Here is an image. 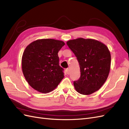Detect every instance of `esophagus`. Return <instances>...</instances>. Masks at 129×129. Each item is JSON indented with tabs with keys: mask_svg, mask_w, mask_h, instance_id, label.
<instances>
[{
	"mask_svg": "<svg viewBox=\"0 0 129 129\" xmlns=\"http://www.w3.org/2000/svg\"><path fill=\"white\" fill-rule=\"evenodd\" d=\"M66 73H67V74H69V69H68V68L66 69Z\"/></svg>",
	"mask_w": 129,
	"mask_h": 129,
	"instance_id": "1",
	"label": "esophagus"
}]
</instances>
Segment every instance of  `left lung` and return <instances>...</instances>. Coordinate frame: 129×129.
<instances>
[{"instance_id":"obj_1","label":"left lung","mask_w":129,"mask_h":129,"mask_svg":"<svg viewBox=\"0 0 129 129\" xmlns=\"http://www.w3.org/2000/svg\"><path fill=\"white\" fill-rule=\"evenodd\" d=\"M67 44L80 64L81 76L74 82L75 90L82 95L97 91L106 81L110 69L111 55L107 46L83 38L69 40Z\"/></svg>"}]
</instances>
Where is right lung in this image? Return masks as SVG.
Masks as SVG:
<instances>
[{
  "label": "right lung",
  "mask_w": 129,
  "mask_h": 129,
  "mask_svg": "<svg viewBox=\"0 0 129 129\" xmlns=\"http://www.w3.org/2000/svg\"><path fill=\"white\" fill-rule=\"evenodd\" d=\"M64 42L52 39L35 41L27 46L22 57V69L33 89L48 93L56 88L64 77L58 52Z\"/></svg>",
  "instance_id": "right-lung-1"
}]
</instances>
